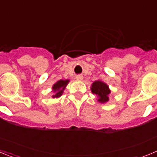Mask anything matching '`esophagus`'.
<instances>
[{"label": "esophagus", "mask_w": 157, "mask_h": 157, "mask_svg": "<svg viewBox=\"0 0 157 157\" xmlns=\"http://www.w3.org/2000/svg\"><path fill=\"white\" fill-rule=\"evenodd\" d=\"M75 78L77 80H82L83 78V76L81 75H76L75 76Z\"/></svg>", "instance_id": "obj_1"}]
</instances>
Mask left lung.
I'll return each mask as SVG.
<instances>
[{
    "label": "left lung",
    "instance_id": "8db88e82",
    "mask_svg": "<svg viewBox=\"0 0 157 157\" xmlns=\"http://www.w3.org/2000/svg\"><path fill=\"white\" fill-rule=\"evenodd\" d=\"M91 91L93 94L98 96V101L100 103H106L107 101H109V95L111 93V90H109L108 85L104 82L100 80L94 82L91 86Z\"/></svg>",
    "mask_w": 157,
    "mask_h": 157
}]
</instances>
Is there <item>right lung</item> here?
<instances>
[{
    "instance_id": "right-lung-1",
    "label": "right lung",
    "mask_w": 157,
    "mask_h": 157,
    "mask_svg": "<svg viewBox=\"0 0 157 157\" xmlns=\"http://www.w3.org/2000/svg\"><path fill=\"white\" fill-rule=\"evenodd\" d=\"M69 82V80L67 79V80H59V81L56 82L53 86H52V90L53 92L55 93L54 95H52V98H59L60 96L63 94V90H65L66 88L67 85L68 84Z\"/></svg>"
}]
</instances>
